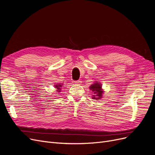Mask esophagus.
<instances>
[{"label":"esophagus","mask_w":155,"mask_h":155,"mask_svg":"<svg viewBox=\"0 0 155 155\" xmlns=\"http://www.w3.org/2000/svg\"><path fill=\"white\" fill-rule=\"evenodd\" d=\"M81 81H80V80H78V81H74V83H76V84H81Z\"/></svg>","instance_id":"34e87169"}]
</instances>
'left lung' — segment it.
Segmentation results:
<instances>
[{"label":"left lung","instance_id":"left-lung-1","mask_svg":"<svg viewBox=\"0 0 155 155\" xmlns=\"http://www.w3.org/2000/svg\"><path fill=\"white\" fill-rule=\"evenodd\" d=\"M101 85H100V83L96 82L93 84V85H91L90 87V89L94 92V95L92 96L93 99H96V100H99L102 97V94L104 91H102L101 89Z\"/></svg>","mask_w":155,"mask_h":155}]
</instances>
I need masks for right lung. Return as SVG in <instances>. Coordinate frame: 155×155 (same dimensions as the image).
<instances>
[{
  "label": "right lung",
  "instance_id": "obj_1",
  "mask_svg": "<svg viewBox=\"0 0 155 155\" xmlns=\"http://www.w3.org/2000/svg\"><path fill=\"white\" fill-rule=\"evenodd\" d=\"M62 85H63V84H62ZM55 87L58 89V90H57L58 92H61V84L58 83V84H57V85H55Z\"/></svg>",
  "mask_w": 155,
  "mask_h": 155
}]
</instances>
